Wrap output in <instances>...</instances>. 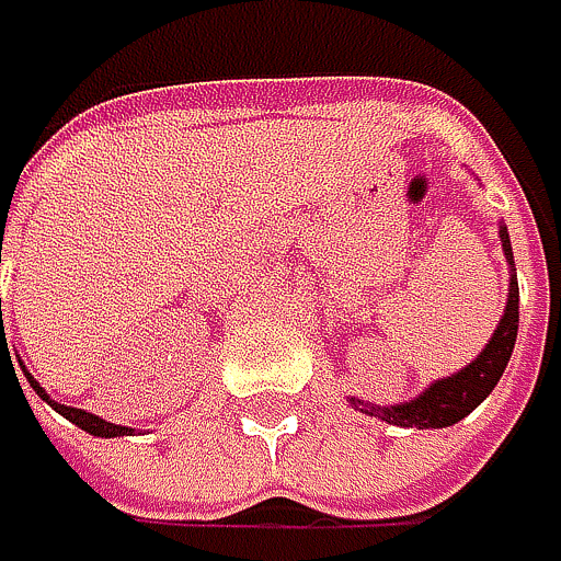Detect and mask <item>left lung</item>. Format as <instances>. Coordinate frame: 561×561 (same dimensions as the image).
I'll return each mask as SVG.
<instances>
[{"label": "left lung", "instance_id": "obj_1", "mask_svg": "<svg viewBox=\"0 0 561 561\" xmlns=\"http://www.w3.org/2000/svg\"><path fill=\"white\" fill-rule=\"evenodd\" d=\"M499 242H502V255L508 262V299L502 309V319L492 332V339L485 342V348L472 358L469 366L456 369L453 376H443L428 382L419 396L405 399V402H392V405H376L358 396H348L345 402L366 415H376L389 425H402V428H446L462 422L476 405L485 402V396L499 386L512 348H515V335H518V278H515V259H512V242H508V229L499 222Z\"/></svg>", "mask_w": 561, "mask_h": 561}]
</instances>
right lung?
I'll use <instances>...</instances> for the list:
<instances>
[{
    "instance_id": "add662e5",
    "label": "right lung",
    "mask_w": 561,
    "mask_h": 561,
    "mask_svg": "<svg viewBox=\"0 0 561 561\" xmlns=\"http://www.w3.org/2000/svg\"><path fill=\"white\" fill-rule=\"evenodd\" d=\"M0 325H2V302H0ZM9 352V348H5ZM22 373H25V366H22ZM25 379H28V386H32V392L43 399V402H49L59 415H66L72 425H79L82 432H89V435H95V438H118V435H133L136 428H129V425H115V422H105L102 415H92V412H85V409H76V405H62V402H56L43 386H38V379H32V373H25Z\"/></svg>"
}]
</instances>
